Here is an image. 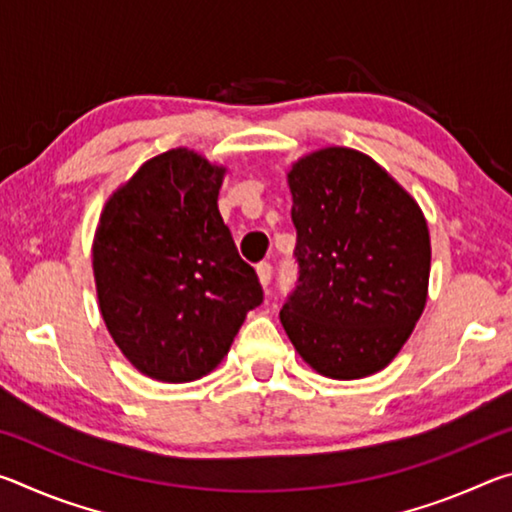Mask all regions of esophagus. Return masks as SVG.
I'll use <instances>...</instances> for the list:
<instances>
[{
    "label": "esophagus",
    "mask_w": 512,
    "mask_h": 512,
    "mask_svg": "<svg viewBox=\"0 0 512 512\" xmlns=\"http://www.w3.org/2000/svg\"><path fill=\"white\" fill-rule=\"evenodd\" d=\"M255 271H257L259 282H262V287H268V282H271V275H273V266L268 262H259Z\"/></svg>",
    "instance_id": "1"
}]
</instances>
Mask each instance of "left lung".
<instances>
[{"mask_svg":"<svg viewBox=\"0 0 512 512\" xmlns=\"http://www.w3.org/2000/svg\"><path fill=\"white\" fill-rule=\"evenodd\" d=\"M287 178L300 271L280 311L284 332L320 375H375L427 305L431 244L420 205L345 146L305 155Z\"/></svg>","mask_w":512,"mask_h":512,"instance_id":"obj_1","label":"left lung"}]
</instances>
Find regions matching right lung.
I'll return each instance as SVG.
<instances>
[{"mask_svg":"<svg viewBox=\"0 0 512 512\" xmlns=\"http://www.w3.org/2000/svg\"><path fill=\"white\" fill-rule=\"evenodd\" d=\"M223 176L189 149L155 155L108 198L94 235V282L112 341L142 375L167 384L219 366L264 300L216 205Z\"/></svg>","mask_w":512,"mask_h":512,"instance_id":"obj_1","label":"right lung"}]
</instances>
